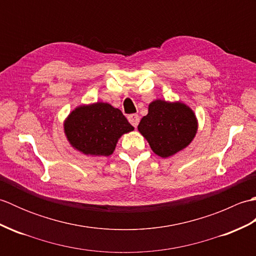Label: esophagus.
<instances>
[{
  "label": "esophagus",
  "instance_id": "obj_1",
  "mask_svg": "<svg viewBox=\"0 0 256 256\" xmlns=\"http://www.w3.org/2000/svg\"><path fill=\"white\" fill-rule=\"evenodd\" d=\"M128 118V122L131 123L134 128L138 126V122H140V116H138V114H130Z\"/></svg>",
  "mask_w": 256,
  "mask_h": 256
}]
</instances>
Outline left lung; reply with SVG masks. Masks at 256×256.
Returning <instances> with one entry per match:
<instances>
[{"label": "left lung", "instance_id": "1", "mask_svg": "<svg viewBox=\"0 0 256 256\" xmlns=\"http://www.w3.org/2000/svg\"><path fill=\"white\" fill-rule=\"evenodd\" d=\"M197 126L194 113L186 104L155 100L138 128L154 153L165 158L187 148L197 133Z\"/></svg>", "mask_w": 256, "mask_h": 256}]
</instances>
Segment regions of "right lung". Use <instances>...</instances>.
I'll list each match as a JSON object with an SVG mask.
<instances>
[{
  "label": "right lung",
  "instance_id": "right-lung-1",
  "mask_svg": "<svg viewBox=\"0 0 256 256\" xmlns=\"http://www.w3.org/2000/svg\"><path fill=\"white\" fill-rule=\"evenodd\" d=\"M64 126L70 144L92 156L111 155L118 138L134 130L121 110L103 102L77 108Z\"/></svg>",
  "mask_w": 256,
  "mask_h": 256
}]
</instances>
